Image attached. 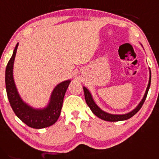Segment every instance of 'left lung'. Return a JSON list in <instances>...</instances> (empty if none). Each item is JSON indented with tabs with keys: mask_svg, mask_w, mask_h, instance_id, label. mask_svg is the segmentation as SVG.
Returning a JSON list of instances; mask_svg holds the SVG:
<instances>
[{
	"mask_svg": "<svg viewBox=\"0 0 159 159\" xmlns=\"http://www.w3.org/2000/svg\"><path fill=\"white\" fill-rule=\"evenodd\" d=\"M150 83H151V72H150V76H149V84H148L147 91H146V93L144 94L143 98L140 103H139L138 106L134 110H132L131 112L128 113L127 114H124V115H113V114H110L107 113H105L104 111L101 110L97 105L95 104V103L94 102L93 98H92V95H91L90 92H89V90L85 87H83V90H84V94H85V102H86L89 108L91 109V110L92 111L94 115L97 116L100 119H103V120L107 121V122H119V121H123L128 119L134 116L139 110H140V108L142 107L144 101H145L146 98H147V96L148 94V91H149V87H150Z\"/></svg>",
	"mask_w": 159,
	"mask_h": 159,
	"instance_id": "1",
	"label": "left lung"
}]
</instances>
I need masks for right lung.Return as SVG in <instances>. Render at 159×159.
Masks as SVG:
<instances>
[{
	"mask_svg": "<svg viewBox=\"0 0 159 159\" xmlns=\"http://www.w3.org/2000/svg\"><path fill=\"white\" fill-rule=\"evenodd\" d=\"M18 45L19 43L16 46L13 54L8 61L5 73V83L9 102L18 118L28 126L37 129L49 127L55 124L59 118L65 92L70 81L67 80L62 82L54 89L51 95L50 102L46 108L35 110L27 105L18 94L12 76V68Z\"/></svg>",
	"mask_w": 159,
	"mask_h": 159,
	"instance_id": "right-lung-1",
	"label": "right lung"
}]
</instances>
